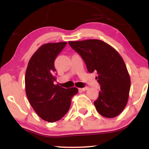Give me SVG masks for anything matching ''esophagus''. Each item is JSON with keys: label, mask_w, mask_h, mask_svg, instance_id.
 <instances>
[{"label": "esophagus", "mask_w": 149, "mask_h": 149, "mask_svg": "<svg viewBox=\"0 0 149 149\" xmlns=\"http://www.w3.org/2000/svg\"><path fill=\"white\" fill-rule=\"evenodd\" d=\"M88 87H87V86H86V87L79 88V90L82 91H86V90H88Z\"/></svg>", "instance_id": "34e87169"}]
</instances>
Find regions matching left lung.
Masks as SVG:
<instances>
[{
	"mask_svg": "<svg viewBox=\"0 0 149 149\" xmlns=\"http://www.w3.org/2000/svg\"><path fill=\"white\" fill-rule=\"evenodd\" d=\"M81 56L89 73L95 72L100 85L98 98L94 102L103 117L113 118L123 111L128 102L130 78L125 63L117 51L100 40L69 42Z\"/></svg>",
	"mask_w": 149,
	"mask_h": 149,
	"instance_id": "1",
	"label": "left lung"
}]
</instances>
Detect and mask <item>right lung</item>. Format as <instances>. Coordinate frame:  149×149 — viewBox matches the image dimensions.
<instances>
[{
	"label": "right lung",
	"instance_id": "obj_1",
	"mask_svg": "<svg viewBox=\"0 0 149 149\" xmlns=\"http://www.w3.org/2000/svg\"><path fill=\"white\" fill-rule=\"evenodd\" d=\"M67 42L42 45L29 62L25 78L26 94L35 112L43 120L54 123L61 119L70 109L75 87L64 88L56 81L54 62Z\"/></svg>",
	"mask_w": 149,
	"mask_h": 149
}]
</instances>
